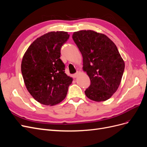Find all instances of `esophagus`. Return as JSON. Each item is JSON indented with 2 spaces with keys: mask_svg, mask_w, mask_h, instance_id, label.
<instances>
[{
  "mask_svg": "<svg viewBox=\"0 0 147 147\" xmlns=\"http://www.w3.org/2000/svg\"><path fill=\"white\" fill-rule=\"evenodd\" d=\"M78 72H77L75 74H73L72 75V77L74 78H76V77H77V76L78 75Z\"/></svg>",
  "mask_w": 147,
  "mask_h": 147,
  "instance_id": "obj_1",
  "label": "esophagus"
}]
</instances>
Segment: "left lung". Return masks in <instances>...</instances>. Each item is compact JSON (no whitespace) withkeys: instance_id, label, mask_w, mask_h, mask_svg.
Returning a JSON list of instances; mask_svg holds the SVG:
<instances>
[{"instance_id":"1","label":"left lung","mask_w":147,"mask_h":147,"mask_svg":"<svg viewBox=\"0 0 147 147\" xmlns=\"http://www.w3.org/2000/svg\"><path fill=\"white\" fill-rule=\"evenodd\" d=\"M72 38L82 55L83 69L90 78L86 96L96 102L109 99L118 88L125 66L117 46L105 35L91 30L75 32Z\"/></svg>"}]
</instances>
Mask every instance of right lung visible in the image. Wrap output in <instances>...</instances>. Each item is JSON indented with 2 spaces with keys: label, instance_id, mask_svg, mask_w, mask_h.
I'll return each instance as SVG.
<instances>
[{
  "label": "right lung",
  "instance_id": "1",
  "mask_svg": "<svg viewBox=\"0 0 147 147\" xmlns=\"http://www.w3.org/2000/svg\"><path fill=\"white\" fill-rule=\"evenodd\" d=\"M69 36L64 31L44 34L33 42L23 56L21 72L25 85L42 104L52 106L63 101L72 83L60 59L61 47Z\"/></svg>",
  "mask_w": 147,
  "mask_h": 147
}]
</instances>
